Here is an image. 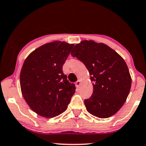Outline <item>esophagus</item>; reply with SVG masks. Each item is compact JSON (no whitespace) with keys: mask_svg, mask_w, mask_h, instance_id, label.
Returning <instances> with one entry per match:
<instances>
[{"mask_svg":"<svg viewBox=\"0 0 146 146\" xmlns=\"http://www.w3.org/2000/svg\"><path fill=\"white\" fill-rule=\"evenodd\" d=\"M80 84H81V81L80 80H78V81H77V82H75V86H76V87H77V88H79V86H80Z\"/></svg>","mask_w":146,"mask_h":146,"instance_id":"34e87169","label":"esophagus"}]
</instances>
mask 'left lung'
<instances>
[{
	"instance_id": "1",
	"label": "left lung",
	"mask_w": 146,
	"mask_h": 146,
	"mask_svg": "<svg viewBox=\"0 0 146 146\" xmlns=\"http://www.w3.org/2000/svg\"><path fill=\"white\" fill-rule=\"evenodd\" d=\"M71 55L85 64L93 82V93L84 100L90 114L101 119L114 115L129 94L131 77L125 60L103 43L84 40L75 46Z\"/></svg>"
}]
</instances>
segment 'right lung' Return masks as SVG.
<instances>
[{
    "instance_id": "add662e5",
    "label": "right lung",
    "mask_w": 146,
    "mask_h": 146,
    "mask_svg": "<svg viewBox=\"0 0 146 146\" xmlns=\"http://www.w3.org/2000/svg\"><path fill=\"white\" fill-rule=\"evenodd\" d=\"M74 44L54 41L33 51L20 73L22 94L27 104L42 117L52 118L65 111L75 92L62 66Z\"/></svg>"
}]
</instances>
